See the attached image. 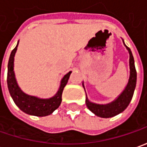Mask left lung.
Returning <instances> with one entry per match:
<instances>
[{
    "label": "left lung",
    "mask_w": 147,
    "mask_h": 147,
    "mask_svg": "<svg viewBox=\"0 0 147 147\" xmlns=\"http://www.w3.org/2000/svg\"><path fill=\"white\" fill-rule=\"evenodd\" d=\"M123 42H124V40H123ZM124 45L129 53V68H130L129 82L127 84L124 91L119 94V97L116 99H115L113 102L108 104H106V105H100V104L91 102L88 99L87 95H86L85 103H86L87 107L94 114L98 115L99 117H102V118L113 117L115 115L124 111V110L127 108V107L129 106V104L130 103L132 98L134 96L136 83H137V71H136L135 65H134V58L133 53L131 52L130 49L128 46H126L124 42Z\"/></svg>",
    "instance_id": "1"
}]
</instances>
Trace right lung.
<instances>
[{
  "instance_id": "1",
  "label": "right lung",
  "mask_w": 147,
  "mask_h": 147,
  "mask_svg": "<svg viewBox=\"0 0 147 147\" xmlns=\"http://www.w3.org/2000/svg\"><path fill=\"white\" fill-rule=\"evenodd\" d=\"M18 45V42L16 47L13 49L10 53L8 63L7 85L9 92L11 95L14 103L23 112L36 116H46L52 114L62 102V94L64 87L67 84L71 71H69L68 73L64 76L63 78L61 80V84L57 94L50 98H39L37 97L26 94L23 93L18 85L13 71V60Z\"/></svg>"
}]
</instances>
